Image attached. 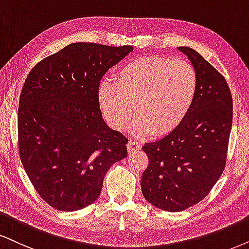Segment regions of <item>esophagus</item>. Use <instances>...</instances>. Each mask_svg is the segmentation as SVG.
Segmentation results:
<instances>
[{
	"label": "esophagus",
	"mask_w": 249,
	"mask_h": 249,
	"mask_svg": "<svg viewBox=\"0 0 249 249\" xmlns=\"http://www.w3.org/2000/svg\"><path fill=\"white\" fill-rule=\"evenodd\" d=\"M141 148L140 143L137 142V141H133V140H130L127 142V150L128 153H133L135 150H139Z\"/></svg>",
	"instance_id": "34e87169"
}]
</instances>
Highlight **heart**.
<instances>
[{"instance_id": "obj_1", "label": "heart", "mask_w": 249, "mask_h": 249, "mask_svg": "<svg viewBox=\"0 0 249 249\" xmlns=\"http://www.w3.org/2000/svg\"><path fill=\"white\" fill-rule=\"evenodd\" d=\"M196 88V72L187 61L143 56L123 65L116 72L115 83L103 80L97 96L115 130L127 127L135 107L139 119L134 123L133 133L164 135L186 117Z\"/></svg>"}]
</instances>
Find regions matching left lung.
Segmentation results:
<instances>
[{
  "label": "left lung",
  "mask_w": 249,
  "mask_h": 249,
  "mask_svg": "<svg viewBox=\"0 0 249 249\" xmlns=\"http://www.w3.org/2000/svg\"><path fill=\"white\" fill-rule=\"evenodd\" d=\"M197 77L194 102L184 121L142 147L148 163L141 191L165 212H181L208 195L225 166L232 127V96L224 77L199 53L178 47Z\"/></svg>",
  "instance_id": "1"
}]
</instances>
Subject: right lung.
<instances>
[{
	"instance_id": "add662e5",
	"label": "right lung",
	"mask_w": 249,
	"mask_h": 249,
	"mask_svg": "<svg viewBox=\"0 0 249 249\" xmlns=\"http://www.w3.org/2000/svg\"><path fill=\"white\" fill-rule=\"evenodd\" d=\"M132 50L71 43L28 73L18 108V148L31 182L53 208L75 212L92 204L110 166L127 156L128 140L103 121L97 89Z\"/></svg>"
}]
</instances>
